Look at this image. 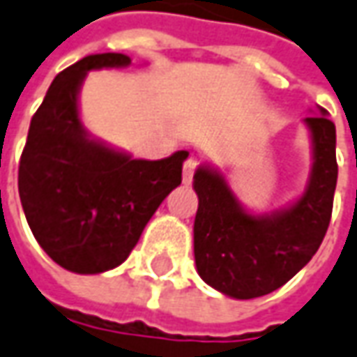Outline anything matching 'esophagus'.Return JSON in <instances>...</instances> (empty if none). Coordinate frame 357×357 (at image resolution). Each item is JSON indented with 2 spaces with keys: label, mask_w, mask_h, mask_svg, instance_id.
Returning <instances> with one entry per match:
<instances>
[{
  "label": "esophagus",
  "mask_w": 357,
  "mask_h": 357,
  "mask_svg": "<svg viewBox=\"0 0 357 357\" xmlns=\"http://www.w3.org/2000/svg\"><path fill=\"white\" fill-rule=\"evenodd\" d=\"M198 165H200V159H198L196 155H190V157L184 161V167H183V183L184 184L192 183V176H195Z\"/></svg>",
  "instance_id": "obj_1"
}]
</instances>
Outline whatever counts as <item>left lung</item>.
Returning a JSON list of instances; mask_svg holds the SVG:
<instances>
[{
	"label": "left lung",
	"instance_id": "obj_1",
	"mask_svg": "<svg viewBox=\"0 0 357 357\" xmlns=\"http://www.w3.org/2000/svg\"><path fill=\"white\" fill-rule=\"evenodd\" d=\"M326 116L320 107V116L305 119L314 162L303 196L284 210L250 214L218 169L196 171V269L216 291L241 301L269 295L318 251L328 229L338 178L336 128Z\"/></svg>",
	"mask_w": 357,
	"mask_h": 357
}]
</instances>
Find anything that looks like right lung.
<instances>
[{"label":"right lung","mask_w":357,"mask_h":357,"mask_svg":"<svg viewBox=\"0 0 357 357\" xmlns=\"http://www.w3.org/2000/svg\"><path fill=\"white\" fill-rule=\"evenodd\" d=\"M121 52L84 56L62 70L35 112L19 161V198L50 259L80 275L128 259L155 210L183 181L188 151L161 161L133 159L92 139L78 114L86 73L121 68Z\"/></svg>","instance_id":"obj_1"}]
</instances>
